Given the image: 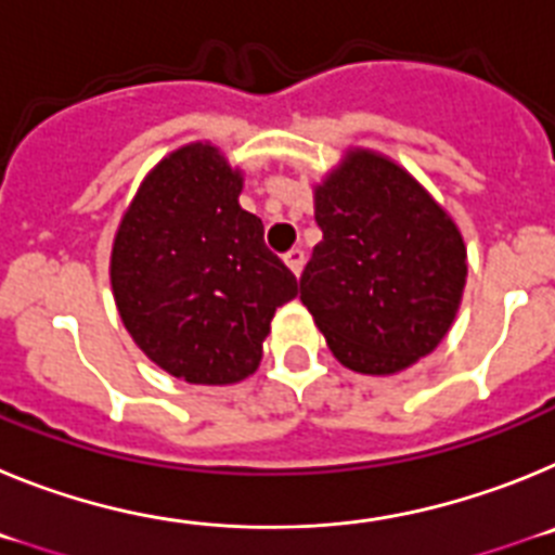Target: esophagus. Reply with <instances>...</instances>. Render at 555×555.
Here are the masks:
<instances>
[{"label":"esophagus","instance_id":"obj_1","mask_svg":"<svg viewBox=\"0 0 555 555\" xmlns=\"http://www.w3.org/2000/svg\"><path fill=\"white\" fill-rule=\"evenodd\" d=\"M283 261H286V267L292 269V272L297 274V278H300L302 267H306V253H302L300 247H294V249H288L286 255H283Z\"/></svg>","mask_w":555,"mask_h":555}]
</instances>
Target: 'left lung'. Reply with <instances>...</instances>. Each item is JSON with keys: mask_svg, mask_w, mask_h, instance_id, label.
<instances>
[{"mask_svg": "<svg viewBox=\"0 0 555 555\" xmlns=\"http://www.w3.org/2000/svg\"><path fill=\"white\" fill-rule=\"evenodd\" d=\"M322 242L300 300L338 364L395 375L434 352L461 306L467 247L423 183L380 152L352 146L313 185Z\"/></svg>", "mask_w": 555, "mask_h": 555, "instance_id": "obj_1", "label": "left lung"}]
</instances>
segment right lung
<instances>
[{"mask_svg": "<svg viewBox=\"0 0 555 555\" xmlns=\"http://www.w3.org/2000/svg\"><path fill=\"white\" fill-rule=\"evenodd\" d=\"M242 169L194 141L141 180L111 249V288L132 341L185 384L228 386L261 364L274 311L300 286L238 205Z\"/></svg>", "mask_w": 555, "mask_h": 555, "instance_id": "right-lung-1", "label": "right lung"}]
</instances>
